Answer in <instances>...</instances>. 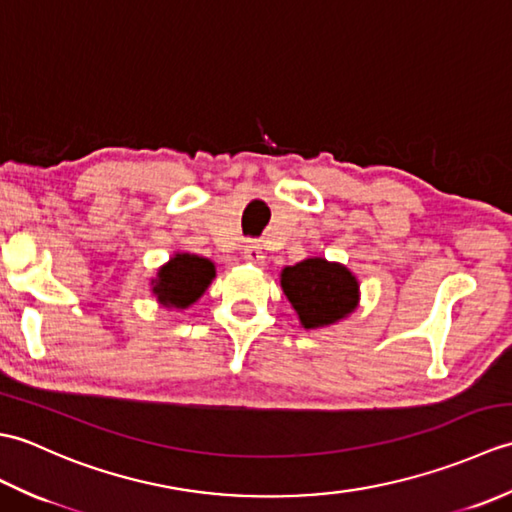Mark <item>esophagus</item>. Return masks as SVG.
Here are the masks:
<instances>
[{
  "mask_svg": "<svg viewBox=\"0 0 512 512\" xmlns=\"http://www.w3.org/2000/svg\"><path fill=\"white\" fill-rule=\"evenodd\" d=\"M244 259H246V262H250V264H262L264 262V255H262V250H259V246L248 244L244 248Z\"/></svg>",
  "mask_w": 512,
  "mask_h": 512,
  "instance_id": "1",
  "label": "esophagus"
}]
</instances>
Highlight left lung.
<instances>
[{
	"instance_id": "obj_1",
	"label": "left lung",
	"mask_w": 512,
	"mask_h": 512,
	"mask_svg": "<svg viewBox=\"0 0 512 512\" xmlns=\"http://www.w3.org/2000/svg\"><path fill=\"white\" fill-rule=\"evenodd\" d=\"M281 288L306 330L345 319L358 306V281L345 266L310 257L281 270Z\"/></svg>"
}]
</instances>
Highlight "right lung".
I'll list each match as a JSON object with an SVG mask.
<instances>
[{
	"mask_svg": "<svg viewBox=\"0 0 512 512\" xmlns=\"http://www.w3.org/2000/svg\"><path fill=\"white\" fill-rule=\"evenodd\" d=\"M215 277L211 259L176 253L151 279V292L165 308L184 310L198 301Z\"/></svg>",
	"mask_w": 512,
	"mask_h": 512,
	"instance_id": "right-lung-1",
	"label": "right lung"
}]
</instances>
